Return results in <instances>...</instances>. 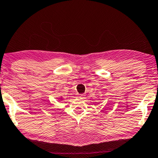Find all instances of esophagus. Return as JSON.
Segmentation results:
<instances>
[{
    "label": "esophagus",
    "mask_w": 158,
    "mask_h": 158,
    "mask_svg": "<svg viewBox=\"0 0 158 158\" xmlns=\"http://www.w3.org/2000/svg\"><path fill=\"white\" fill-rule=\"evenodd\" d=\"M79 97H83L84 96V94H78Z\"/></svg>",
    "instance_id": "obj_1"
}]
</instances>
